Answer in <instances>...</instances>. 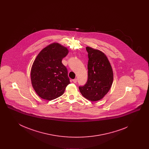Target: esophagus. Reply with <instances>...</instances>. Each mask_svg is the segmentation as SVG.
I'll use <instances>...</instances> for the list:
<instances>
[{"mask_svg":"<svg viewBox=\"0 0 149 149\" xmlns=\"http://www.w3.org/2000/svg\"><path fill=\"white\" fill-rule=\"evenodd\" d=\"M72 81H73V82H74V83H77V79H74L72 80Z\"/></svg>","mask_w":149,"mask_h":149,"instance_id":"obj_1","label":"esophagus"}]
</instances>
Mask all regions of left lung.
Segmentation results:
<instances>
[{
    "instance_id": "obj_1",
    "label": "left lung",
    "mask_w": 149,
    "mask_h": 149,
    "mask_svg": "<svg viewBox=\"0 0 149 149\" xmlns=\"http://www.w3.org/2000/svg\"><path fill=\"white\" fill-rule=\"evenodd\" d=\"M88 54V80L79 87L82 95L92 102L102 99L112 85L113 73L106 55L98 50L86 47Z\"/></svg>"
}]
</instances>
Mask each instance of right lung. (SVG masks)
Segmentation results:
<instances>
[{
	"instance_id": "obj_1",
	"label": "right lung",
	"mask_w": 149,
	"mask_h": 149,
	"mask_svg": "<svg viewBox=\"0 0 149 149\" xmlns=\"http://www.w3.org/2000/svg\"><path fill=\"white\" fill-rule=\"evenodd\" d=\"M69 50L58 43L45 47L38 54L31 70L32 85L37 95L51 100L64 94L70 84L68 70L62 63Z\"/></svg>"
}]
</instances>
